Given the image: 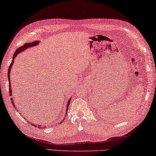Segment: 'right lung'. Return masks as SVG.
Here are the masks:
<instances>
[{"mask_svg":"<svg viewBox=\"0 0 156 156\" xmlns=\"http://www.w3.org/2000/svg\"><path fill=\"white\" fill-rule=\"evenodd\" d=\"M39 43V41H33V42H32V43H25V44H24L23 45H22V46L19 47V48H18V49H17L16 51H15L14 54V55H13V58H12V63H10V66H9V69H8V75H7V76H8V80H9V96H10V97L12 96V89H11V85H10V82H11V81H10V71H11V68H12V66H13V63H14V58H16V57L17 56V55L19 54V53H20V52H22V51L25 50V49H27V48H30V47L35 46V45H38V43ZM11 98V101H12V103L13 104V106H14V108H15L14 103V99H13L12 98ZM70 100H71V99H69V101H68V102L67 103V107H66V110H67V111H68V109L69 104H70ZM16 111H17V110H16ZM66 114L67 115V113H66ZM63 120L61 121V122H60V124H61V123H62V122H63ZM32 126H35V127H37L38 129H39V128H40V129H41V125H37V124H32ZM43 128H45V126H44V127L43 126Z\"/></svg>","mask_w":156,"mask_h":156,"instance_id":"1","label":"right lung"}]
</instances>
